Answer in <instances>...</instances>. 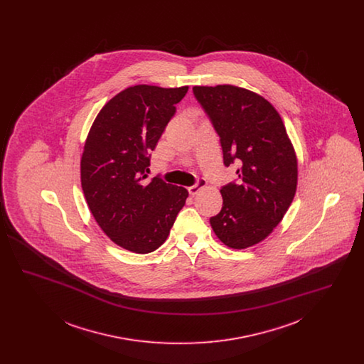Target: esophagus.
I'll list each match as a JSON object with an SVG mask.
<instances>
[{"label":"esophagus","instance_id":"esophagus-1","mask_svg":"<svg viewBox=\"0 0 364 364\" xmlns=\"http://www.w3.org/2000/svg\"><path fill=\"white\" fill-rule=\"evenodd\" d=\"M205 186H206V180L200 177V178L196 180V183H195L193 186L188 187V192H190V195H195L198 191L200 190V188H203Z\"/></svg>","mask_w":364,"mask_h":364}]
</instances>
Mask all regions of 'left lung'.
I'll use <instances>...</instances> for the list:
<instances>
[{"instance_id": "8db88e82", "label": "left lung", "mask_w": 364, "mask_h": 364, "mask_svg": "<svg viewBox=\"0 0 364 364\" xmlns=\"http://www.w3.org/2000/svg\"><path fill=\"white\" fill-rule=\"evenodd\" d=\"M193 97L220 136L224 165L237 180L221 187L223 208L210 225L230 248L267 237L294 200L297 161L273 105L242 87L195 86Z\"/></svg>"}]
</instances>
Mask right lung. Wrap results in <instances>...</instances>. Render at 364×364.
I'll return each mask as SVG.
<instances>
[{"label": "right lung", "instance_id": "right-lung-1", "mask_svg": "<svg viewBox=\"0 0 364 364\" xmlns=\"http://www.w3.org/2000/svg\"><path fill=\"white\" fill-rule=\"evenodd\" d=\"M188 87H129L105 105L80 162L87 205L122 248L149 254L166 240L188 191L158 176L146 183L151 151Z\"/></svg>", "mask_w": 364, "mask_h": 364}]
</instances>
